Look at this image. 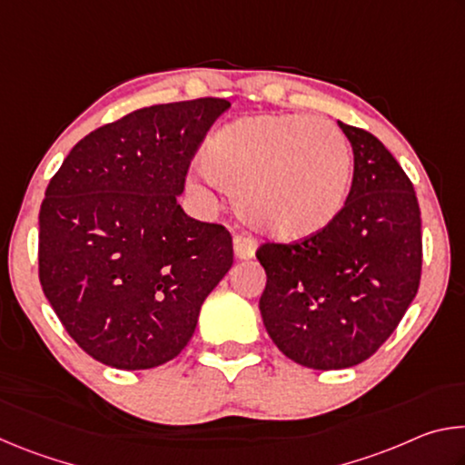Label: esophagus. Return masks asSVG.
<instances>
[{"mask_svg": "<svg viewBox=\"0 0 465 465\" xmlns=\"http://www.w3.org/2000/svg\"><path fill=\"white\" fill-rule=\"evenodd\" d=\"M233 252L240 261H248V258H254L256 254V240L250 238V235H233Z\"/></svg>", "mask_w": 465, "mask_h": 465, "instance_id": "esophagus-1", "label": "esophagus"}]
</instances>
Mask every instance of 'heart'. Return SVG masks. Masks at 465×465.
I'll return each mask as SVG.
<instances>
[{"mask_svg":"<svg viewBox=\"0 0 465 465\" xmlns=\"http://www.w3.org/2000/svg\"><path fill=\"white\" fill-rule=\"evenodd\" d=\"M201 168L233 193L250 225L279 240L312 238L341 215L352 183V152L326 119L256 114L207 139Z\"/></svg>","mask_w":465,"mask_h":465,"instance_id":"obj_1","label":"heart"}]
</instances>
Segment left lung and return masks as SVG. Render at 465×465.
<instances>
[{"mask_svg":"<svg viewBox=\"0 0 465 465\" xmlns=\"http://www.w3.org/2000/svg\"><path fill=\"white\" fill-rule=\"evenodd\" d=\"M338 127L355 155L341 215L312 238L256 250L266 271L258 303L266 332L282 355L320 371L371 357L404 318L422 271L411 178L371 133Z\"/></svg>","mask_w":465,"mask_h":465,"instance_id":"obj_1","label":"left lung"}]
</instances>
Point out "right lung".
Here are the masks:
<instances>
[{
    "mask_svg": "<svg viewBox=\"0 0 465 465\" xmlns=\"http://www.w3.org/2000/svg\"><path fill=\"white\" fill-rule=\"evenodd\" d=\"M230 106L139 108L75 143L46 186L38 279L67 334L100 363L135 371L180 355L232 269L230 232L178 204L196 149Z\"/></svg>",
    "mask_w": 465,
    "mask_h": 465,
    "instance_id": "obj_1",
    "label": "right lung"
}]
</instances>
